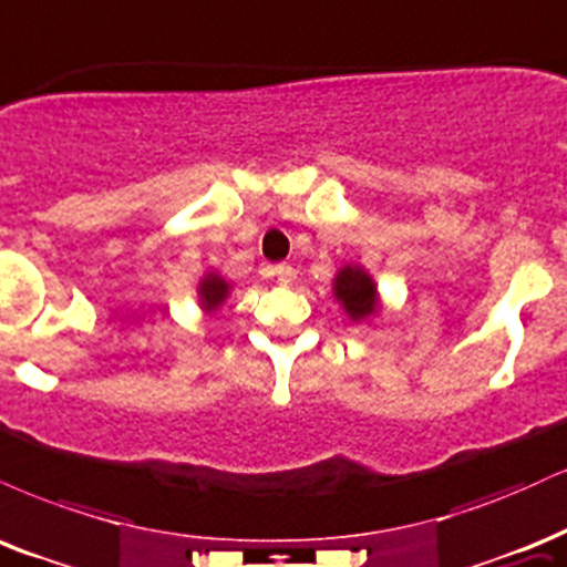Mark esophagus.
<instances>
[{
	"instance_id": "esophagus-1",
	"label": "esophagus",
	"mask_w": 567,
	"mask_h": 567,
	"mask_svg": "<svg viewBox=\"0 0 567 567\" xmlns=\"http://www.w3.org/2000/svg\"><path fill=\"white\" fill-rule=\"evenodd\" d=\"M265 276H268V278H276V281L278 284H291V281H295V276H297V270L295 268H291V265H270V268H265Z\"/></svg>"
}]
</instances>
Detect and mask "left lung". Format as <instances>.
Returning a JSON list of instances; mask_svg holds the SVG:
<instances>
[{"label":"left lung","instance_id":"8db88e82","mask_svg":"<svg viewBox=\"0 0 567 567\" xmlns=\"http://www.w3.org/2000/svg\"><path fill=\"white\" fill-rule=\"evenodd\" d=\"M334 297L352 321H369L379 310V295L374 278L361 265H344L334 278Z\"/></svg>","mask_w":567,"mask_h":567}]
</instances>
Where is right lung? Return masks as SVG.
<instances>
[{"mask_svg": "<svg viewBox=\"0 0 567 567\" xmlns=\"http://www.w3.org/2000/svg\"><path fill=\"white\" fill-rule=\"evenodd\" d=\"M230 291V284L225 281L223 276H217V272H206L202 278V284H198V297H202V308L206 312L217 310L219 305L225 302V297H228Z\"/></svg>", "mask_w": 567, "mask_h": 567, "instance_id": "1", "label": "right lung"}]
</instances>
